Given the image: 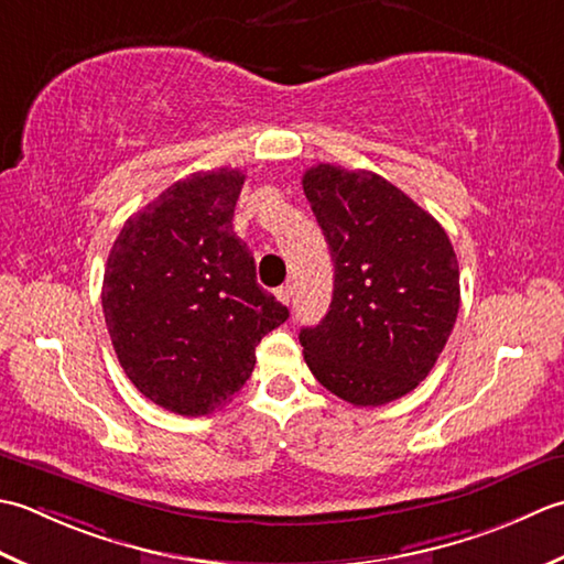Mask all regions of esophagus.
Returning <instances> with one entry per match:
<instances>
[{
  "label": "esophagus",
  "mask_w": 564,
  "mask_h": 564,
  "mask_svg": "<svg viewBox=\"0 0 564 564\" xmlns=\"http://www.w3.org/2000/svg\"><path fill=\"white\" fill-rule=\"evenodd\" d=\"M274 294H278V299H280V302H282V304H286V306H290V302H292V284H282V286H280V290H278V292H274Z\"/></svg>",
  "instance_id": "34e87169"
}]
</instances>
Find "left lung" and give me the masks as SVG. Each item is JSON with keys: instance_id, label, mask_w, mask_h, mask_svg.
<instances>
[{"instance_id": "1", "label": "left lung", "mask_w": 564, "mask_h": 564, "mask_svg": "<svg viewBox=\"0 0 564 564\" xmlns=\"http://www.w3.org/2000/svg\"><path fill=\"white\" fill-rule=\"evenodd\" d=\"M333 268L328 314L302 328L308 370L355 406L409 394L433 370L459 308V268L435 218L392 182L321 163L302 177Z\"/></svg>"}]
</instances>
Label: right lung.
<instances>
[{
    "label": "right lung",
    "mask_w": 564,
    "mask_h": 564,
    "mask_svg": "<svg viewBox=\"0 0 564 564\" xmlns=\"http://www.w3.org/2000/svg\"><path fill=\"white\" fill-rule=\"evenodd\" d=\"M243 182L236 167L175 182L123 224L107 260L101 306L123 372L180 416L224 406L262 336L290 318L234 234Z\"/></svg>",
    "instance_id": "right-lung-1"
}]
</instances>
